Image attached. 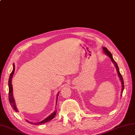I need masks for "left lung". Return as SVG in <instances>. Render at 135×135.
Wrapping results in <instances>:
<instances>
[{"label": "left lung", "instance_id": "left-lung-1", "mask_svg": "<svg viewBox=\"0 0 135 135\" xmlns=\"http://www.w3.org/2000/svg\"><path fill=\"white\" fill-rule=\"evenodd\" d=\"M103 51H104V54H105L106 55H107L111 59V60L112 62L113 63L114 66H115V67L116 68V70L117 71V74H118V77H119V80H120V81H121V84H122V91H121V96H122L123 90H124V80H123V78H122V76L121 75V74H120L118 66V65H117V62L115 61H114V60L113 58V56H112L111 53L110 52V51H109V50L107 49L106 48V47H103Z\"/></svg>", "mask_w": 135, "mask_h": 135}]
</instances>
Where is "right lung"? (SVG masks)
Segmentation results:
<instances>
[{"mask_svg":"<svg viewBox=\"0 0 135 135\" xmlns=\"http://www.w3.org/2000/svg\"><path fill=\"white\" fill-rule=\"evenodd\" d=\"M14 71H15V65H14V63L13 64V69L12 72L10 74V77H9V79H8V89H9V92H8V100H9V102H10V104L11 105V107L14 109V110H15L16 112H18V111L17 110V108L16 107V103H15V100L14 99V97H13V86H12V84H11V80H12V78H13V76L14 75ZM59 93L57 94V97H56V105H57V98H58V96H59ZM56 112L57 111L55 110L54 111L53 113L50 114L49 116H48L47 118H46L45 119L43 120V121H41V122H37V123H32L31 122L28 121V120H27V121L29 123H31V124H35V125H41L42 124H45V123L47 122L48 121H50V120L52 119L53 118H54V117H55L56 114Z\"/></svg>","mask_w":135,"mask_h":135,"instance_id":"obj_1","label":"right lung"}]
</instances>
